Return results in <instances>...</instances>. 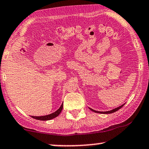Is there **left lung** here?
I'll list each match as a JSON object with an SVG mask.
<instances>
[{"mask_svg": "<svg viewBox=\"0 0 149 149\" xmlns=\"http://www.w3.org/2000/svg\"><path fill=\"white\" fill-rule=\"evenodd\" d=\"M124 105V104H123V105H121V106H120L119 107H117V108H114V109H113V110H110V111H106V112H100V111H96V110H93V109H92V108H90V109L92 110V111H93V112H96V113H100V114H112V113H114V112H116L117 110H118L119 109H120V108L123 107V106Z\"/></svg>", "mask_w": 149, "mask_h": 149, "instance_id": "8db88e82", "label": "left lung"}]
</instances>
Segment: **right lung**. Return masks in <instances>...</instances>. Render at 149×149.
Masks as SVG:
<instances>
[{
  "label": "right lung",
  "mask_w": 149,
  "mask_h": 149,
  "mask_svg": "<svg viewBox=\"0 0 149 149\" xmlns=\"http://www.w3.org/2000/svg\"><path fill=\"white\" fill-rule=\"evenodd\" d=\"M62 109H63V103L61 105L60 107L57 110L55 111V112H53L52 114H48V115H45V116H32L31 117L33 118L36 119V120H52L54 118L57 117L58 115L60 114Z\"/></svg>",
  "instance_id": "right-lung-1"
}]
</instances>
